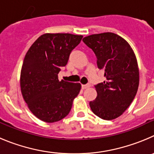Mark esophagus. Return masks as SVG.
I'll return each instance as SVG.
<instances>
[{"label": "esophagus", "instance_id": "obj_1", "mask_svg": "<svg viewBox=\"0 0 154 154\" xmlns=\"http://www.w3.org/2000/svg\"><path fill=\"white\" fill-rule=\"evenodd\" d=\"M91 87V84H85V85H82V88L83 89H87V88H89Z\"/></svg>", "mask_w": 154, "mask_h": 154}]
</instances>
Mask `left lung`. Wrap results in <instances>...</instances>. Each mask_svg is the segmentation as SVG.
I'll return each mask as SVG.
<instances>
[{
  "instance_id": "left-lung-1",
  "label": "left lung",
  "mask_w": 154,
  "mask_h": 154,
  "mask_svg": "<svg viewBox=\"0 0 154 154\" xmlns=\"http://www.w3.org/2000/svg\"><path fill=\"white\" fill-rule=\"evenodd\" d=\"M83 41L93 50L98 68L104 70L106 80L95 86L96 99L91 110L103 120L123 114L135 97L139 86V68L135 54L123 37L110 32L92 34Z\"/></svg>"
}]
</instances>
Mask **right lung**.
I'll list each match as a JSON object with an SVG mask.
<instances>
[{"instance_id":"add662e5","label":"right lung","mask_w":154,"mask_h":154,"mask_svg":"<svg viewBox=\"0 0 154 154\" xmlns=\"http://www.w3.org/2000/svg\"><path fill=\"white\" fill-rule=\"evenodd\" d=\"M82 37L47 33L40 36L26 54L20 71V91L29 110L42 121H59L71 110L81 85L59 80L58 74Z\"/></svg>"}]
</instances>
